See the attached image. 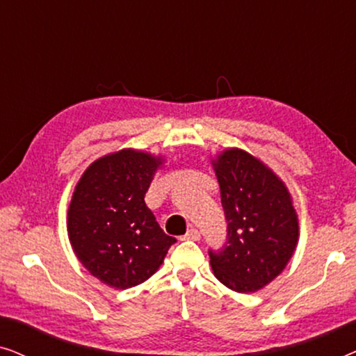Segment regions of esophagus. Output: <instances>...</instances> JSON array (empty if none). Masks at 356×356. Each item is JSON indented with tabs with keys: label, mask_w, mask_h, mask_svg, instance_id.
<instances>
[{
	"label": "esophagus",
	"mask_w": 356,
	"mask_h": 356,
	"mask_svg": "<svg viewBox=\"0 0 356 356\" xmlns=\"http://www.w3.org/2000/svg\"><path fill=\"white\" fill-rule=\"evenodd\" d=\"M183 240H193V241H197L201 240V233H199L196 228H189L186 232V235L183 236Z\"/></svg>",
	"instance_id": "obj_1"
}]
</instances>
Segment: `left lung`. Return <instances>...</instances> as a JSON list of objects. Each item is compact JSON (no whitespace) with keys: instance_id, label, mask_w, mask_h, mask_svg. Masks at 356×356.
Segmentation results:
<instances>
[{"instance_id":"left-lung-1","label":"left lung","mask_w":356,"mask_h":356,"mask_svg":"<svg viewBox=\"0 0 356 356\" xmlns=\"http://www.w3.org/2000/svg\"><path fill=\"white\" fill-rule=\"evenodd\" d=\"M225 211L227 241L209 250L213 274L238 293L270 284L293 256L298 217L282 179L241 149H227L212 162Z\"/></svg>"}]
</instances>
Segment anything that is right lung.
<instances>
[{"mask_svg": "<svg viewBox=\"0 0 356 356\" xmlns=\"http://www.w3.org/2000/svg\"><path fill=\"white\" fill-rule=\"evenodd\" d=\"M162 159L134 149L105 155L86 170L67 211V235L81 264L113 289L154 275L177 243L144 196Z\"/></svg>", "mask_w": 356, "mask_h": 356, "instance_id": "right-lung-1", "label": "right lung"}]
</instances>
